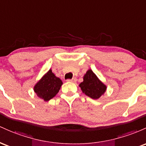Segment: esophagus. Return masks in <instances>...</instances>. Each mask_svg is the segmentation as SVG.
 <instances>
[{
	"mask_svg": "<svg viewBox=\"0 0 146 146\" xmlns=\"http://www.w3.org/2000/svg\"><path fill=\"white\" fill-rule=\"evenodd\" d=\"M76 81H77L76 78H73L72 79H68V80H67V81L72 82V83H75V82H76Z\"/></svg>",
	"mask_w": 146,
	"mask_h": 146,
	"instance_id": "1",
	"label": "esophagus"
}]
</instances>
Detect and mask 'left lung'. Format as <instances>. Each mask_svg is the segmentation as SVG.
Returning a JSON list of instances; mask_svg holds the SVG:
<instances>
[{
  "label": "left lung",
  "instance_id": "obj_1",
  "mask_svg": "<svg viewBox=\"0 0 146 146\" xmlns=\"http://www.w3.org/2000/svg\"><path fill=\"white\" fill-rule=\"evenodd\" d=\"M79 86L83 93L93 99H99L106 90V86L91 70L87 72L83 77V81Z\"/></svg>",
  "mask_w": 146,
  "mask_h": 146
}]
</instances>
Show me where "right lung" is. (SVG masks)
<instances>
[{"label": "right lung", "instance_id": "add662e5", "mask_svg": "<svg viewBox=\"0 0 146 146\" xmlns=\"http://www.w3.org/2000/svg\"><path fill=\"white\" fill-rule=\"evenodd\" d=\"M63 82L50 70L34 86V92L38 97L47 101L58 92Z\"/></svg>", "mask_w": 146, "mask_h": 146}]
</instances>
